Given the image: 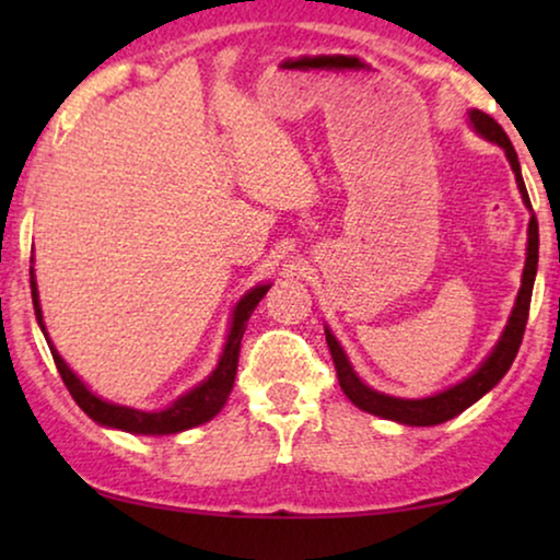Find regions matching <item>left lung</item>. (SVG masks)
I'll list each match as a JSON object with an SVG mask.
<instances>
[{
    "mask_svg": "<svg viewBox=\"0 0 560 560\" xmlns=\"http://www.w3.org/2000/svg\"><path fill=\"white\" fill-rule=\"evenodd\" d=\"M469 125L474 132L479 137H485L487 142L500 144L504 150V155L510 160L512 173H515L517 180V190L523 196V203L530 211V224H527V252H525V267H523V282H520L515 305H512V313L508 318V326L492 351L485 357L477 370H474L469 377H464L456 385H451L441 393L428 395V397H395V395H385L380 389H374L366 385V382L359 380V374L351 366L347 351L336 336L331 334V328L326 326V343L328 351H331L334 364H336V374H339V385L343 389V395L349 397L351 402L357 405L359 410L372 412V416L385 418V420H395L400 425H439L446 423V420L456 418L458 412H464L466 408H471L474 402L481 400L489 389H492L497 382H500L508 370L515 362L520 343H523V334H525V324H527V311H530V298H533V282H535V272H538V219H535L533 206H530V196H527L525 180H523V171H520V160L517 152L512 148L510 137L504 135V129L497 125V121L489 117V114L479 112V109H469Z\"/></svg>",
    "mask_w": 560,
    "mask_h": 560,
    "instance_id": "obj_1",
    "label": "left lung"
}]
</instances>
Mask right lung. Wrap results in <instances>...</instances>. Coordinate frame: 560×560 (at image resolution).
I'll list each match as a JSON object with an SVG mask.
<instances>
[{"mask_svg": "<svg viewBox=\"0 0 560 560\" xmlns=\"http://www.w3.org/2000/svg\"><path fill=\"white\" fill-rule=\"evenodd\" d=\"M270 285L272 282H259V285L249 288L247 293L240 298V303L234 305L224 351H221L219 364L213 366V372L209 374V377L198 382L196 387H190L188 393L175 397V400L163 410H137V408H129V405L109 402V400H104V397H98L96 393H91V389L83 385V380L79 377V374H75L71 366L63 362V357H60L58 349L52 347L48 328H45L40 295H37L35 270L30 267V290H33L37 326H40L45 341H48L52 362H56L60 377H63L66 387H68V393H71L75 405H79V408L86 412L91 420H96L98 425L117 428V431L135 433V435H173V433L188 431V428L209 423L213 416H219L221 408H224L229 400V393H232V387H234L236 364H240V347H242V336H244V331H247V320L252 316V311L257 308V303L265 298L267 290H270Z\"/></svg>", "mask_w": 560, "mask_h": 560, "instance_id": "add662e5", "label": "right lung"}]
</instances>
